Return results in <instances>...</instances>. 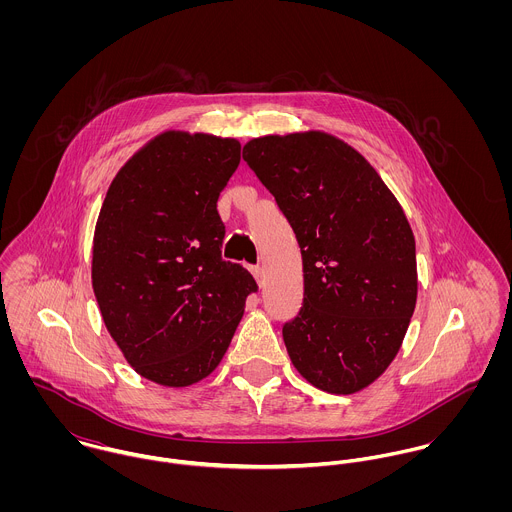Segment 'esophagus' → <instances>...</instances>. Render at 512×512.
Here are the masks:
<instances>
[{
	"label": "esophagus",
	"mask_w": 512,
	"mask_h": 512,
	"mask_svg": "<svg viewBox=\"0 0 512 512\" xmlns=\"http://www.w3.org/2000/svg\"><path fill=\"white\" fill-rule=\"evenodd\" d=\"M250 272H252V274H254V278H256V282H258V284H260V286H262V284H264V270H262V268H260V266H252V268H250Z\"/></svg>",
	"instance_id": "1"
}]
</instances>
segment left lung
<instances>
[{"label": "left lung", "mask_w": 512, "mask_h": 512, "mask_svg": "<svg viewBox=\"0 0 512 512\" xmlns=\"http://www.w3.org/2000/svg\"><path fill=\"white\" fill-rule=\"evenodd\" d=\"M244 161L295 232L303 301L282 327L293 366L313 386L353 394L396 357L416 307V242L365 157L321 134L248 142Z\"/></svg>", "instance_id": "obj_1"}]
</instances>
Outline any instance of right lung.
<instances>
[{
    "label": "right lung",
    "instance_id": "right-lung-1",
    "mask_svg": "<svg viewBox=\"0 0 512 512\" xmlns=\"http://www.w3.org/2000/svg\"><path fill=\"white\" fill-rule=\"evenodd\" d=\"M240 144L165 132L112 181L94 232L92 288L128 363L163 386H189L224 357L252 274L220 256V191Z\"/></svg>",
    "mask_w": 512,
    "mask_h": 512
}]
</instances>
